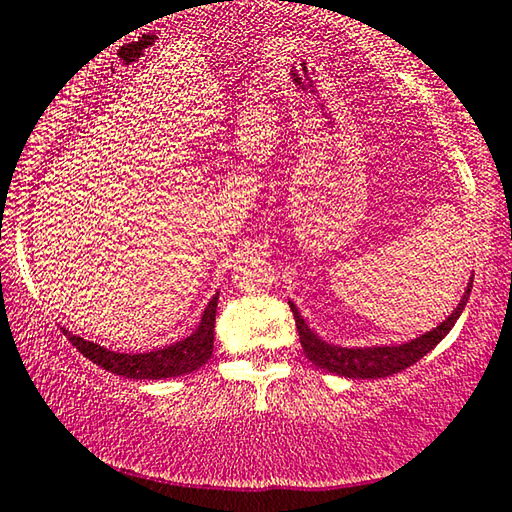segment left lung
<instances>
[{
	"mask_svg": "<svg viewBox=\"0 0 512 512\" xmlns=\"http://www.w3.org/2000/svg\"><path fill=\"white\" fill-rule=\"evenodd\" d=\"M470 291H472V282L468 286V291L463 293L457 309H454V313L443 324H439L434 331L425 333V336L398 347L347 349V347L329 345V342L320 340L309 329V324L302 320V315L295 309V304L293 302L288 304H291L297 336H300L304 356L309 358L315 367L331 371V374L345 376V378H385V376L398 374V371H403L407 367H412L414 362L421 360L425 353H430L445 336H448V331L454 327V322L459 320L461 311L466 309Z\"/></svg>",
	"mask_w": 512,
	"mask_h": 512,
	"instance_id": "1",
	"label": "left lung"
}]
</instances>
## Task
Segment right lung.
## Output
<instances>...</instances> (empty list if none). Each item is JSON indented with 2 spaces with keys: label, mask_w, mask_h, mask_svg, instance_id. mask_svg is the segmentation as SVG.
Instances as JSON below:
<instances>
[{
  "label": "right lung",
  "mask_w": 512,
  "mask_h": 512,
  "mask_svg": "<svg viewBox=\"0 0 512 512\" xmlns=\"http://www.w3.org/2000/svg\"><path fill=\"white\" fill-rule=\"evenodd\" d=\"M219 293L212 297L210 304L203 311L197 331L172 347L147 351V353H116L96 342H87L80 336H73L71 331H62L67 340L76 347L82 356L96 362L111 374L134 378V380H161L190 374V371L206 365L215 349V315H217Z\"/></svg>",
  "instance_id": "obj_1"
}]
</instances>
